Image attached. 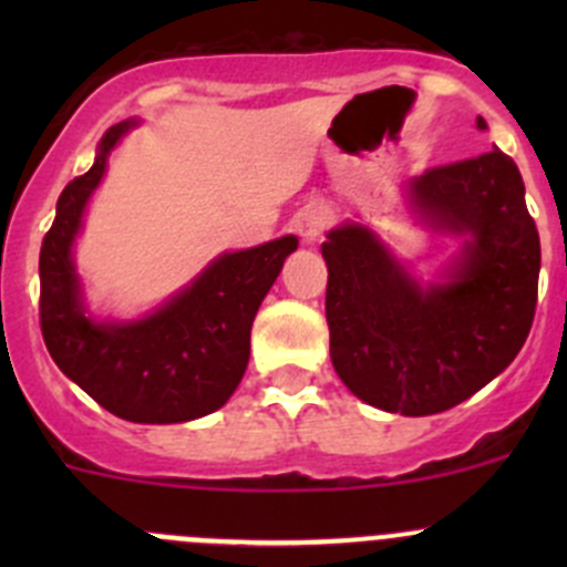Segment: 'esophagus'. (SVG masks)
Segmentation results:
<instances>
[{
  "instance_id": "esophagus-1",
  "label": "esophagus",
  "mask_w": 567,
  "mask_h": 567,
  "mask_svg": "<svg viewBox=\"0 0 567 567\" xmlns=\"http://www.w3.org/2000/svg\"><path fill=\"white\" fill-rule=\"evenodd\" d=\"M329 225H331V210L326 208V205H307V208L301 210L293 221L296 233H299L301 241H307V244L318 241Z\"/></svg>"
}]
</instances>
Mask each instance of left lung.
Here are the masks:
<instances>
[{
	"label": "left lung",
	"mask_w": 567,
	"mask_h": 567,
	"mask_svg": "<svg viewBox=\"0 0 567 567\" xmlns=\"http://www.w3.org/2000/svg\"><path fill=\"white\" fill-rule=\"evenodd\" d=\"M411 194L427 219L468 236L453 282L422 290L359 225L331 230L320 251L342 384L375 409L427 416L472 398L522 351L535 320L540 238L522 173L499 147L431 167Z\"/></svg>",
	"instance_id": "8db88e82"
}]
</instances>
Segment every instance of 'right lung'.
I'll return each mask as SVG.
<instances>
[{"instance_id":"1","label":"right lung","mask_w":567,"mask_h":567,"mask_svg":"<svg viewBox=\"0 0 567 567\" xmlns=\"http://www.w3.org/2000/svg\"><path fill=\"white\" fill-rule=\"evenodd\" d=\"M131 123L101 140L99 158L56 199V216L40 247V331L56 368L114 416L147 425L188 422L221 409L241 384L257 307L299 241L221 255L203 277L151 318L95 323L84 316L71 262L73 236L106 156Z\"/></svg>"}]
</instances>
